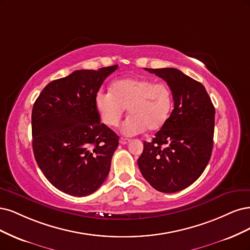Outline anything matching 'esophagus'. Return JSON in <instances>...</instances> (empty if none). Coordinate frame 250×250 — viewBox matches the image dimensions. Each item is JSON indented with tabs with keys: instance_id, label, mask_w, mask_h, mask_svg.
Wrapping results in <instances>:
<instances>
[{
	"instance_id": "obj_1",
	"label": "esophagus",
	"mask_w": 250,
	"mask_h": 250,
	"mask_svg": "<svg viewBox=\"0 0 250 250\" xmlns=\"http://www.w3.org/2000/svg\"><path fill=\"white\" fill-rule=\"evenodd\" d=\"M131 141V139H128V138H124V137H122V138L119 139V143L120 144H127L128 142Z\"/></svg>"
}]
</instances>
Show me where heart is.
I'll return each instance as SVG.
<instances>
[{
    "mask_svg": "<svg viewBox=\"0 0 250 250\" xmlns=\"http://www.w3.org/2000/svg\"><path fill=\"white\" fill-rule=\"evenodd\" d=\"M95 108L102 123L108 126L118 125L127 108L128 116L122 132L135 136L144 131H158L170 115L173 96L165 83H155L147 78H125L115 81L111 92L100 91L95 95Z\"/></svg>",
    "mask_w": 250,
    "mask_h": 250,
    "instance_id": "heart-1",
    "label": "heart"
}]
</instances>
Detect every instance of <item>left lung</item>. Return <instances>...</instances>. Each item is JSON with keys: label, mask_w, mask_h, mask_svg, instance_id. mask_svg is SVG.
Segmentation results:
<instances>
[{"label": "left lung", "mask_w": 250, "mask_h": 250, "mask_svg": "<svg viewBox=\"0 0 250 250\" xmlns=\"http://www.w3.org/2000/svg\"><path fill=\"white\" fill-rule=\"evenodd\" d=\"M170 87L174 108L150 142L144 141L140 171L160 192L181 191L204 172L213 149L215 108L205 86L176 68H146Z\"/></svg>", "instance_id": "obj_1"}]
</instances>
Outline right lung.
I'll use <instances>...</instances> for the list:
<instances>
[{
  "instance_id": "obj_1",
  "label": "right lung",
  "mask_w": 250,
  "mask_h": 250,
  "mask_svg": "<svg viewBox=\"0 0 250 250\" xmlns=\"http://www.w3.org/2000/svg\"><path fill=\"white\" fill-rule=\"evenodd\" d=\"M118 65L76 70L47 84L32 110L34 157L60 191L86 196L108 176L118 136L101 124L95 95Z\"/></svg>"
}]
</instances>
